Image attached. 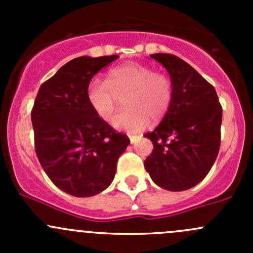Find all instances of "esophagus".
<instances>
[{
  "mask_svg": "<svg viewBox=\"0 0 253 253\" xmlns=\"http://www.w3.org/2000/svg\"><path fill=\"white\" fill-rule=\"evenodd\" d=\"M129 141H131L132 144L137 141V136H129Z\"/></svg>",
  "mask_w": 253,
  "mask_h": 253,
  "instance_id": "esophagus-1",
  "label": "esophagus"
}]
</instances>
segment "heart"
Segmentation results:
<instances>
[{
	"label": "heart",
	"mask_w": 253,
	"mask_h": 253,
	"mask_svg": "<svg viewBox=\"0 0 253 253\" xmlns=\"http://www.w3.org/2000/svg\"><path fill=\"white\" fill-rule=\"evenodd\" d=\"M124 109L114 120L119 129L136 132L149 121H162L174 99L171 78L141 63H125L111 68L106 81L94 78L86 86V100L96 116L110 122L124 98Z\"/></svg>",
	"instance_id": "heart-1"
}]
</instances>
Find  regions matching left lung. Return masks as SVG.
Wrapping results in <instances>:
<instances>
[{
  "label": "left lung",
  "instance_id": "8db88e82",
  "mask_svg": "<svg viewBox=\"0 0 253 253\" xmlns=\"http://www.w3.org/2000/svg\"><path fill=\"white\" fill-rule=\"evenodd\" d=\"M150 57L169 72L174 99L159 126L144 134L153 143L144 168L160 187L185 191L206 177L218 157L223 109L214 86L192 66L171 53Z\"/></svg>",
  "mask_w": 253,
  "mask_h": 253
}]
</instances>
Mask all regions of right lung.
Returning <instances> with one entry per match:
<instances>
[{"label":"right lung","mask_w":253,"mask_h":253,"mask_svg":"<svg viewBox=\"0 0 253 253\" xmlns=\"http://www.w3.org/2000/svg\"><path fill=\"white\" fill-rule=\"evenodd\" d=\"M119 57L81 56L42 84L32 110L37 157L51 181L75 197L108 188L129 138L96 116L86 100L91 78Z\"/></svg>","instance_id":"1"}]
</instances>
